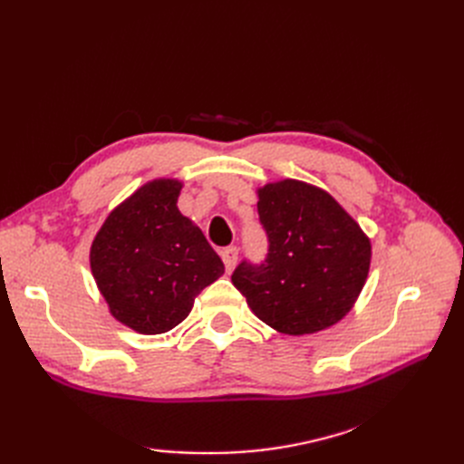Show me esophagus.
<instances>
[{
  "instance_id": "1",
  "label": "esophagus",
  "mask_w": 464,
  "mask_h": 464,
  "mask_svg": "<svg viewBox=\"0 0 464 464\" xmlns=\"http://www.w3.org/2000/svg\"><path fill=\"white\" fill-rule=\"evenodd\" d=\"M220 257H222V261H224V266H227V273H230V271L234 269L236 261H237V247H236V246L224 247V249L220 251Z\"/></svg>"
}]
</instances>
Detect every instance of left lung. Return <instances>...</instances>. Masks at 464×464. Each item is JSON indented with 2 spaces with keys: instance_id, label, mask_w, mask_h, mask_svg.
Returning a JSON list of instances; mask_svg holds the SVG:
<instances>
[{
  "instance_id": "8db88e82",
  "label": "left lung",
  "mask_w": 464,
  "mask_h": 464,
  "mask_svg": "<svg viewBox=\"0 0 464 464\" xmlns=\"http://www.w3.org/2000/svg\"><path fill=\"white\" fill-rule=\"evenodd\" d=\"M266 256L244 259L232 285L261 321L285 334L315 333L343 319L366 283L370 240L327 191L285 179L259 189Z\"/></svg>"
}]
</instances>
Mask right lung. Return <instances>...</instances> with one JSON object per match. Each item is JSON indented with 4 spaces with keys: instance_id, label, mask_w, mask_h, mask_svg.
Masks as SVG:
<instances>
[{
    "instance_id": "obj_1",
    "label": "right lung",
    "mask_w": 464,
    "mask_h": 464,
    "mask_svg": "<svg viewBox=\"0 0 464 464\" xmlns=\"http://www.w3.org/2000/svg\"><path fill=\"white\" fill-rule=\"evenodd\" d=\"M179 189L174 179L143 186L106 218L91 247L111 315L145 334L174 329L224 273L203 232L178 210Z\"/></svg>"
}]
</instances>
